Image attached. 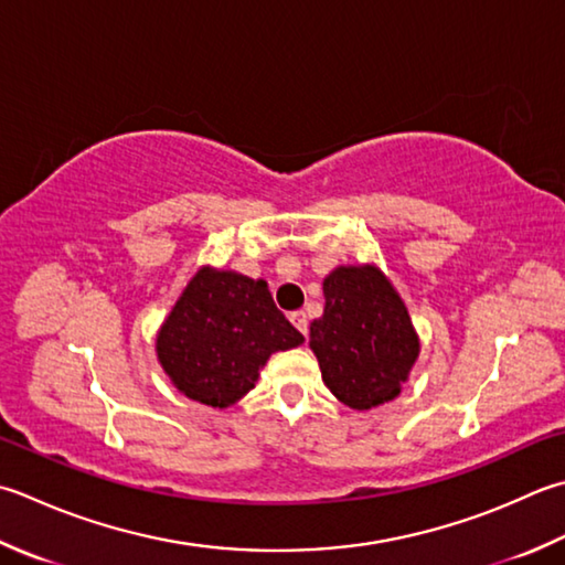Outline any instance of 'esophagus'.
Returning a JSON list of instances; mask_svg holds the SVG:
<instances>
[{"mask_svg":"<svg viewBox=\"0 0 565 565\" xmlns=\"http://www.w3.org/2000/svg\"><path fill=\"white\" fill-rule=\"evenodd\" d=\"M289 318H291V323L296 326L298 333L308 338V316L303 311H294Z\"/></svg>","mask_w":565,"mask_h":565,"instance_id":"34e87169","label":"esophagus"}]
</instances>
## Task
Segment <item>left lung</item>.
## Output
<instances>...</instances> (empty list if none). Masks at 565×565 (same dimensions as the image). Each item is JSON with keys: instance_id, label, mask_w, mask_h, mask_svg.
Listing matches in <instances>:
<instances>
[{"instance_id": "obj_1", "label": "left lung", "mask_w": 565, "mask_h": 565, "mask_svg": "<svg viewBox=\"0 0 565 565\" xmlns=\"http://www.w3.org/2000/svg\"><path fill=\"white\" fill-rule=\"evenodd\" d=\"M323 296L311 350L328 390L358 412L392 402L418 358L399 294L377 267H338L323 281Z\"/></svg>"}]
</instances>
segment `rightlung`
<instances>
[{
    "instance_id": "right-lung-1",
    "label": "right lung",
    "mask_w": 565,
    "mask_h": 565,
    "mask_svg": "<svg viewBox=\"0 0 565 565\" xmlns=\"http://www.w3.org/2000/svg\"><path fill=\"white\" fill-rule=\"evenodd\" d=\"M301 342L267 281L203 267L161 326L157 352L188 399L225 408L252 390L271 352Z\"/></svg>"
}]
</instances>
